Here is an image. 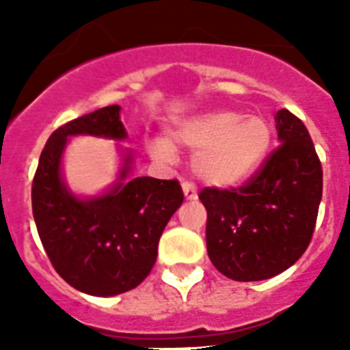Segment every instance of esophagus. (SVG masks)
I'll list each match as a JSON object with an SVG mask.
<instances>
[{"label":"esophagus","instance_id":"34e87169","mask_svg":"<svg viewBox=\"0 0 350 350\" xmlns=\"http://www.w3.org/2000/svg\"><path fill=\"white\" fill-rule=\"evenodd\" d=\"M181 189H183V194H185V200H198V191L196 187L192 185L191 181H183L181 183Z\"/></svg>","mask_w":350,"mask_h":350}]
</instances>
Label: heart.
<instances>
[{
  "mask_svg": "<svg viewBox=\"0 0 350 350\" xmlns=\"http://www.w3.org/2000/svg\"><path fill=\"white\" fill-rule=\"evenodd\" d=\"M272 131L261 116L236 111H213L183 120L170 131V142L196 150L194 174L208 185L232 187L254 174L271 147ZM158 159H170L174 148L165 139L148 145Z\"/></svg>",
  "mask_w": 350,
  "mask_h": 350,
  "instance_id": "1",
  "label": "heart"
}]
</instances>
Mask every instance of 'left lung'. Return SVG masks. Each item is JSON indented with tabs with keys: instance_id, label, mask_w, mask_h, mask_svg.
<instances>
[{
	"instance_id": "obj_1",
	"label": "left lung",
	"mask_w": 350,
	"mask_h": 350,
	"mask_svg": "<svg viewBox=\"0 0 350 350\" xmlns=\"http://www.w3.org/2000/svg\"><path fill=\"white\" fill-rule=\"evenodd\" d=\"M280 147L238 189L207 187V252L213 265L236 282H260L287 271L314 232L323 170L304 121L276 112Z\"/></svg>"
}]
</instances>
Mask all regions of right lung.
I'll return each mask as SVG.
<instances>
[{"label":"right lung","mask_w":350,"mask_h":350,"mask_svg":"<svg viewBox=\"0 0 350 350\" xmlns=\"http://www.w3.org/2000/svg\"><path fill=\"white\" fill-rule=\"evenodd\" d=\"M120 105L68 121L52 132L32 181V214L41 243L59 276L90 296H116L137 287L156 263L165 225L183 203L178 180L131 178L132 150H123L118 181L101 196L72 194L62 176L68 137L123 142Z\"/></svg>","instance_id":"add662e5"}]
</instances>
